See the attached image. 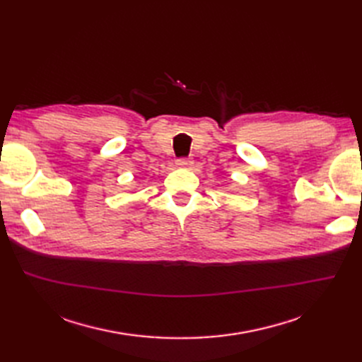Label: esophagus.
I'll use <instances>...</instances> for the list:
<instances>
[{
	"instance_id": "esophagus-1",
	"label": "esophagus",
	"mask_w": 362,
	"mask_h": 362,
	"mask_svg": "<svg viewBox=\"0 0 362 362\" xmlns=\"http://www.w3.org/2000/svg\"><path fill=\"white\" fill-rule=\"evenodd\" d=\"M193 164V158H178L177 160V166L178 168H190Z\"/></svg>"
}]
</instances>
